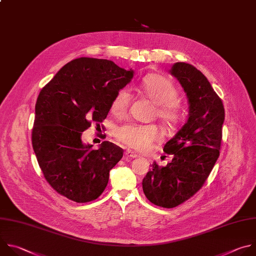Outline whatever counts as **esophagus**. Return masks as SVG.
<instances>
[{
  "instance_id": "34e87169",
  "label": "esophagus",
  "mask_w": 256,
  "mask_h": 256,
  "mask_svg": "<svg viewBox=\"0 0 256 256\" xmlns=\"http://www.w3.org/2000/svg\"><path fill=\"white\" fill-rule=\"evenodd\" d=\"M125 156L127 158H137V154L134 152H132L131 150H126L125 151Z\"/></svg>"
}]
</instances>
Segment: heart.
Wrapping results in <instances>:
<instances>
[{"label":"heart","instance_id":"obj_1","mask_svg":"<svg viewBox=\"0 0 256 256\" xmlns=\"http://www.w3.org/2000/svg\"><path fill=\"white\" fill-rule=\"evenodd\" d=\"M142 88L145 94L158 105L156 116L158 118L166 123H174L178 120V113L174 103L178 90L168 78L160 74L149 76L144 80ZM130 98V92L127 88L118 90L111 103L112 113L119 117L124 116L129 108ZM116 138L129 148L148 151L162 139V134L156 125L130 123L118 128Z\"/></svg>","mask_w":256,"mask_h":256}]
</instances>
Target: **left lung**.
I'll return each instance as SVG.
<instances>
[{
	"instance_id": "obj_1",
	"label": "left lung",
	"mask_w": 256,
	"mask_h": 256,
	"mask_svg": "<svg viewBox=\"0 0 256 256\" xmlns=\"http://www.w3.org/2000/svg\"><path fill=\"white\" fill-rule=\"evenodd\" d=\"M170 72L186 94L188 117L164 147L172 160L166 166L153 162L142 180L146 198L162 208L180 205L202 186L220 156L225 119L221 98L198 70L176 62Z\"/></svg>"
}]
</instances>
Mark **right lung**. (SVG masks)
Wrapping results in <instances>:
<instances>
[{
	"instance_id": "1",
	"label": "right lung",
	"mask_w": 256,
	"mask_h": 256,
	"mask_svg": "<svg viewBox=\"0 0 256 256\" xmlns=\"http://www.w3.org/2000/svg\"><path fill=\"white\" fill-rule=\"evenodd\" d=\"M133 74L111 60L80 58L62 66L39 92L32 145L45 180L62 196L86 202L106 188L123 150L109 141L92 149L82 134L92 122L100 126L106 119L115 94Z\"/></svg>"
}]
</instances>
